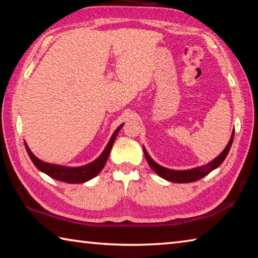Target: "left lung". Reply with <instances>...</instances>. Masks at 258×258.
<instances>
[{
	"instance_id": "8db88e82",
	"label": "left lung",
	"mask_w": 258,
	"mask_h": 258,
	"mask_svg": "<svg viewBox=\"0 0 258 258\" xmlns=\"http://www.w3.org/2000/svg\"><path fill=\"white\" fill-rule=\"evenodd\" d=\"M233 137H234V131H233L232 135H231V139L228 143V146L225 147V149L221 152L220 156L216 157L214 160H212L211 163H208L207 165L200 166V167H197V168L186 169V171H174V169L165 168V167H163V166H160L157 163H155V161L150 158V156L148 155V152L145 148H143V152H145V156L147 158L148 164H149L150 167L154 169V172H156V174H158L160 177H163L167 181L175 182V183H190V182H195L197 180H200V178L206 176L207 174H209L213 171V169L217 168L218 166L223 163L225 157L229 154L231 146H232Z\"/></svg>"
}]
</instances>
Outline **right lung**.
I'll return each mask as SVG.
<instances>
[{"label":"right lung","mask_w":258,"mask_h":258,"mask_svg":"<svg viewBox=\"0 0 258 258\" xmlns=\"http://www.w3.org/2000/svg\"><path fill=\"white\" fill-rule=\"evenodd\" d=\"M121 127H123V125L118 126L115 132H113L112 137L110 138V140H109L108 145L106 148H104L102 154L100 155L94 161H92V163L87 164L85 166H82V167H67V166H60V165L45 163V161L40 160L36 156L33 155V152L30 151L28 146L26 145V142H25V147H26V150L28 152L29 158L33 161V164L36 166L41 172L47 174V175L58 181L67 182V183H84L86 181L91 180V178H93L94 176H97L98 174L101 172V169L104 167V165H106V161L108 159L109 154H110V150L112 148L113 142H115L117 134H118L119 130Z\"/></svg>","instance_id":"add662e5"}]
</instances>
